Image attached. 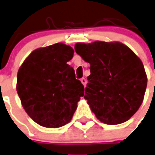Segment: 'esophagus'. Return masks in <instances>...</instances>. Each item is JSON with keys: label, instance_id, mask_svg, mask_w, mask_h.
I'll return each mask as SVG.
<instances>
[{"label": "esophagus", "instance_id": "34e87169", "mask_svg": "<svg viewBox=\"0 0 155 155\" xmlns=\"http://www.w3.org/2000/svg\"><path fill=\"white\" fill-rule=\"evenodd\" d=\"M80 81H81V83L83 84V85L84 86H86V84H87V80L85 79V78H82L81 80H80Z\"/></svg>", "mask_w": 155, "mask_h": 155}]
</instances>
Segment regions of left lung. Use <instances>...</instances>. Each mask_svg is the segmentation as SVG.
Instances as JSON below:
<instances>
[{
    "mask_svg": "<svg viewBox=\"0 0 155 155\" xmlns=\"http://www.w3.org/2000/svg\"><path fill=\"white\" fill-rule=\"evenodd\" d=\"M75 50L91 64L84 99L96 118L109 125L127 121L139 110L147 88L140 59L119 42L77 43Z\"/></svg>",
    "mask_w": 155,
    "mask_h": 155,
    "instance_id": "8db88e82",
    "label": "left lung"
}]
</instances>
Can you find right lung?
Masks as SVG:
<instances>
[{
    "mask_svg": "<svg viewBox=\"0 0 155 155\" xmlns=\"http://www.w3.org/2000/svg\"><path fill=\"white\" fill-rule=\"evenodd\" d=\"M73 48L62 43L34 50L17 73L16 91L30 118L39 125L60 127L71 121L84 87L67 63Z\"/></svg>",
    "mask_w": 155,
    "mask_h": 155,
    "instance_id": "obj_1",
    "label": "right lung"
}]
</instances>
